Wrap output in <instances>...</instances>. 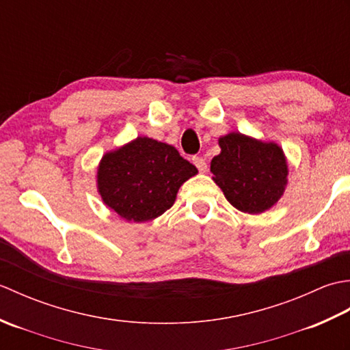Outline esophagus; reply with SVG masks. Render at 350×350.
Masks as SVG:
<instances>
[{"label":"esophagus","instance_id":"1","mask_svg":"<svg viewBox=\"0 0 350 350\" xmlns=\"http://www.w3.org/2000/svg\"><path fill=\"white\" fill-rule=\"evenodd\" d=\"M192 162H194V165L198 168L200 173H206L207 163L204 158H202V156H194V158H192Z\"/></svg>","mask_w":350,"mask_h":350}]
</instances>
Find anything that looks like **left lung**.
I'll list each match as a JSON object with an SVG mask.
<instances>
[{
    "label": "left lung",
    "instance_id": "1",
    "mask_svg": "<svg viewBox=\"0 0 350 350\" xmlns=\"http://www.w3.org/2000/svg\"><path fill=\"white\" fill-rule=\"evenodd\" d=\"M221 153L211 162L213 182L228 203L245 213H263L278 202L287 187L288 167L282 148L230 132L218 139Z\"/></svg>",
    "mask_w": 350,
    "mask_h": 350
}]
</instances>
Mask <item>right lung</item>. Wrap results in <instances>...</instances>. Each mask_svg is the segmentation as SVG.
I'll list each match as a JSON object with an SVG mask.
<instances>
[{
    "instance_id": "1",
    "label": "right lung",
    "mask_w": 350,
    "mask_h": 350,
    "mask_svg": "<svg viewBox=\"0 0 350 350\" xmlns=\"http://www.w3.org/2000/svg\"><path fill=\"white\" fill-rule=\"evenodd\" d=\"M197 173L176 147L137 137L102 156L96 182L102 202L118 217L146 222L170 209L179 188Z\"/></svg>"
}]
</instances>
